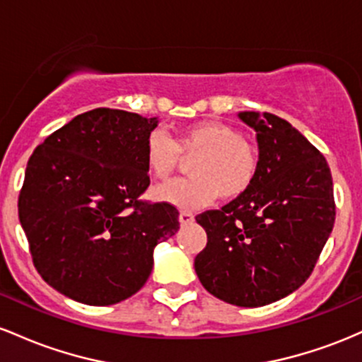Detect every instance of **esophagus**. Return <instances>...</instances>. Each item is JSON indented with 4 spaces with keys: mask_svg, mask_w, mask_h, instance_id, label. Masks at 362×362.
I'll return each mask as SVG.
<instances>
[{
    "mask_svg": "<svg viewBox=\"0 0 362 362\" xmlns=\"http://www.w3.org/2000/svg\"><path fill=\"white\" fill-rule=\"evenodd\" d=\"M180 222H181V226L193 224V222H194V215L192 212H186V210H182V212L180 214Z\"/></svg>",
    "mask_w": 362,
    "mask_h": 362,
    "instance_id": "1",
    "label": "esophagus"
}]
</instances>
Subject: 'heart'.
<instances>
[{
    "mask_svg": "<svg viewBox=\"0 0 362 362\" xmlns=\"http://www.w3.org/2000/svg\"><path fill=\"white\" fill-rule=\"evenodd\" d=\"M193 155L188 168L192 177L157 186L152 192L153 200L181 210L200 209L217 197L227 202L238 200L250 192L262 168L257 145L222 121L185 124L174 140L160 129H153L145 140V165L157 180L168 177L180 165L181 156Z\"/></svg>",
    "mask_w": 362,
    "mask_h": 362,
    "instance_id": "obj_1",
    "label": "heart"
}]
</instances>
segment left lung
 I'll use <instances>...</instances> for the list:
<instances>
[{
	"label": "left lung",
	"mask_w": 362,
	"mask_h": 362,
	"mask_svg": "<svg viewBox=\"0 0 362 362\" xmlns=\"http://www.w3.org/2000/svg\"><path fill=\"white\" fill-rule=\"evenodd\" d=\"M257 132L262 168L246 194L197 215L206 246L194 258L202 286L222 301L258 308L310 277L335 222L327 159L291 123L239 112Z\"/></svg>",
	"instance_id": "left-lung-1"
}]
</instances>
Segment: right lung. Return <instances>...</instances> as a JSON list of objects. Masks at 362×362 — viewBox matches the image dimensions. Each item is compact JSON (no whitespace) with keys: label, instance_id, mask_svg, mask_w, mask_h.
<instances>
[{"label":"right lung","instance_id":"1","mask_svg":"<svg viewBox=\"0 0 362 362\" xmlns=\"http://www.w3.org/2000/svg\"><path fill=\"white\" fill-rule=\"evenodd\" d=\"M157 117L97 107L51 133L27 162L18 218L32 262L75 301L109 306L144 287L153 247L180 229L169 203L148 188L145 140Z\"/></svg>","mask_w":362,"mask_h":362}]
</instances>
